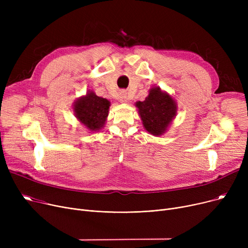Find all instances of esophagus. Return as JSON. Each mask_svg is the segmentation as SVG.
<instances>
[{
  "instance_id": "1",
  "label": "esophagus",
  "mask_w": 248,
  "mask_h": 248,
  "mask_svg": "<svg viewBox=\"0 0 248 248\" xmlns=\"http://www.w3.org/2000/svg\"><path fill=\"white\" fill-rule=\"evenodd\" d=\"M127 99H128V98H127L126 91H125V90L121 91V93H120V100H121L122 102H126Z\"/></svg>"
}]
</instances>
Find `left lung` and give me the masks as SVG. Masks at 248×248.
<instances>
[{"instance_id": "1", "label": "left lung", "mask_w": 248, "mask_h": 248, "mask_svg": "<svg viewBox=\"0 0 248 248\" xmlns=\"http://www.w3.org/2000/svg\"><path fill=\"white\" fill-rule=\"evenodd\" d=\"M145 128L154 136H161L176 115V102L159 87H153L144 101L136 103Z\"/></svg>"}]
</instances>
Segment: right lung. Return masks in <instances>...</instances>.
Returning a JSON list of instances; mask_svg holds the SVG:
<instances>
[{
	"label": "right lung",
	"mask_w": 248,
	"mask_h": 248,
	"mask_svg": "<svg viewBox=\"0 0 248 248\" xmlns=\"http://www.w3.org/2000/svg\"><path fill=\"white\" fill-rule=\"evenodd\" d=\"M109 106L108 99L90 91L75 102L73 109L77 119L90 131H99L106 123Z\"/></svg>",
	"instance_id": "1"
}]
</instances>
